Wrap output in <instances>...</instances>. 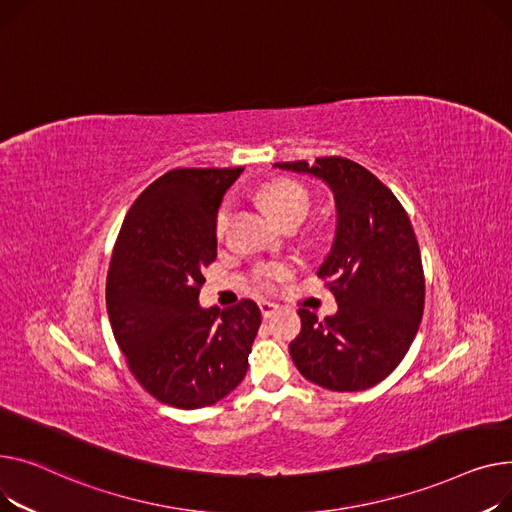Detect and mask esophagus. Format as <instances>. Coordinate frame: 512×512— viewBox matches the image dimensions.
Masks as SVG:
<instances>
[{
	"label": "esophagus",
	"mask_w": 512,
	"mask_h": 512,
	"mask_svg": "<svg viewBox=\"0 0 512 512\" xmlns=\"http://www.w3.org/2000/svg\"><path fill=\"white\" fill-rule=\"evenodd\" d=\"M258 308H260L264 318H270V316H275L279 312V304H273V302H260Z\"/></svg>",
	"instance_id": "34e87169"
}]
</instances>
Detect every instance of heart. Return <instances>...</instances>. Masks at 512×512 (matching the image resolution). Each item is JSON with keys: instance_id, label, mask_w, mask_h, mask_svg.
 <instances>
[{"instance_id": "heart-1", "label": "heart", "mask_w": 512, "mask_h": 512, "mask_svg": "<svg viewBox=\"0 0 512 512\" xmlns=\"http://www.w3.org/2000/svg\"><path fill=\"white\" fill-rule=\"evenodd\" d=\"M260 200L268 210V215L281 225L287 221H304L310 210V200L306 190L293 182H275V184L264 186L260 192ZM227 221H229V204L225 202L217 213V223H215L217 233L225 231ZM293 270H295L293 262L258 264L254 268V283L260 289L273 291L293 275Z\"/></svg>"}]
</instances>
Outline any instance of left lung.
Segmentation results:
<instances>
[{"instance_id": "left-lung-1", "label": "left lung", "mask_w": 512, "mask_h": 512, "mask_svg": "<svg viewBox=\"0 0 512 512\" xmlns=\"http://www.w3.org/2000/svg\"><path fill=\"white\" fill-rule=\"evenodd\" d=\"M275 167L322 179L337 204L335 242L318 277L339 310L320 320L299 308L302 330L289 355L322 388L366 390L401 364L424 316L426 279L411 221L397 196L355 161L322 157Z\"/></svg>"}]
</instances>
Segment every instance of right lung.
Listing matches in <instances>:
<instances>
[{
  "label": "right lung",
  "instance_id": "1",
  "mask_svg": "<svg viewBox=\"0 0 512 512\" xmlns=\"http://www.w3.org/2000/svg\"><path fill=\"white\" fill-rule=\"evenodd\" d=\"M244 167L171 169L132 204L107 273V314L134 378L177 409L215 405L244 380L260 310L200 308L217 213Z\"/></svg>",
  "mask_w": 512,
  "mask_h": 512
}]
</instances>
